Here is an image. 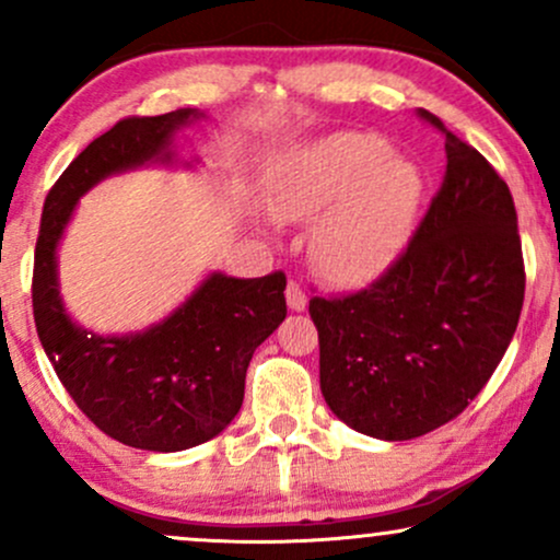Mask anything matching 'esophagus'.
<instances>
[{
  "mask_svg": "<svg viewBox=\"0 0 560 560\" xmlns=\"http://www.w3.org/2000/svg\"><path fill=\"white\" fill-rule=\"evenodd\" d=\"M287 305H289V311H294V313H302L307 307V294L302 292V287L298 284V281H289L287 284Z\"/></svg>",
  "mask_w": 560,
  "mask_h": 560,
  "instance_id": "esophagus-1",
  "label": "esophagus"
}]
</instances>
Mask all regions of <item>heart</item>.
<instances>
[{"mask_svg": "<svg viewBox=\"0 0 560 560\" xmlns=\"http://www.w3.org/2000/svg\"><path fill=\"white\" fill-rule=\"evenodd\" d=\"M374 133H334L289 155L268 186L279 221L307 223V255L329 284L361 287L400 255L419 213L413 160L387 155Z\"/></svg>", "mask_w": 560, "mask_h": 560, "instance_id": "heart-1", "label": "heart"}]
</instances>
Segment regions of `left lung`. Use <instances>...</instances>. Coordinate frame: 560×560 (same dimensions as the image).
Here are the masks:
<instances>
[{
  "instance_id": "1",
  "label": "left lung",
  "mask_w": 560,
  "mask_h": 560,
  "mask_svg": "<svg viewBox=\"0 0 560 560\" xmlns=\"http://www.w3.org/2000/svg\"><path fill=\"white\" fill-rule=\"evenodd\" d=\"M445 137V176L408 249L350 298L311 300L320 392L350 429L402 442L460 413L503 361L524 305V260L508 184Z\"/></svg>"
}]
</instances>
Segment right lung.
I'll return each instance as SVG.
<instances>
[{
    "instance_id": "1",
    "label": "right lung",
    "mask_w": 560,
    "mask_h": 560,
    "mask_svg": "<svg viewBox=\"0 0 560 560\" xmlns=\"http://www.w3.org/2000/svg\"><path fill=\"white\" fill-rule=\"evenodd\" d=\"M202 118L205 110L182 107L126 118L94 139L47 195L36 242L34 318L55 374L94 427L152 453L197 447L234 421L253 352L287 318V276L210 271L158 324L96 334L68 313L57 249L79 199L105 178L150 165L195 168L197 158L178 155V137Z\"/></svg>"
}]
</instances>
